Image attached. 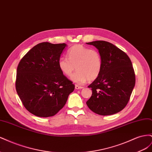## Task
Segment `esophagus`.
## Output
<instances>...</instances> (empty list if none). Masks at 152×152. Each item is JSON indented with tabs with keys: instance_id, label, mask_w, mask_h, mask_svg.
Masks as SVG:
<instances>
[{
	"instance_id": "1",
	"label": "esophagus",
	"mask_w": 152,
	"mask_h": 152,
	"mask_svg": "<svg viewBox=\"0 0 152 152\" xmlns=\"http://www.w3.org/2000/svg\"><path fill=\"white\" fill-rule=\"evenodd\" d=\"M75 87L76 89H81L83 88V87L79 86H78V85H75Z\"/></svg>"
}]
</instances>
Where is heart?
Listing matches in <instances>:
<instances>
[{"mask_svg": "<svg viewBox=\"0 0 152 152\" xmlns=\"http://www.w3.org/2000/svg\"><path fill=\"white\" fill-rule=\"evenodd\" d=\"M103 62L99 53L79 44L72 47L68 51V58L61 56L58 60L59 70L66 76L72 75L71 80L78 84H83L87 80L97 79L102 70Z\"/></svg>", "mask_w": 152, "mask_h": 152, "instance_id": "obj_1", "label": "heart"}]
</instances>
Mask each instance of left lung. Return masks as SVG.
<instances>
[{
	"mask_svg": "<svg viewBox=\"0 0 152 152\" xmlns=\"http://www.w3.org/2000/svg\"><path fill=\"white\" fill-rule=\"evenodd\" d=\"M97 48L103 66L100 75L90 84L91 97L87 107L100 115H110L126 107L135 86V74L130 58L115 45L103 40L86 43Z\"/></svg>",
	"mask_w": 152,
	"mask_h": 152,
	"instance_id": "1",
	"label": "left lung"
}]
</instances>
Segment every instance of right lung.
<instances>
[{
    "label": "right lung",
    "instance_id": "right-lung-1",
    "mask_svg": "<svg viewBox=\"0 0 152 152\" xmlns=\"http://www.w3.org/2000/svg\"><path fill=\"white\" fill-rule=\"evenodd\" d=\"M66 47L64 43H40L25 54L18 66L17 93L26 109L35 116H54L74 91V84L58 66Z\"/></svg>",
    "mask_w": 152,
    "mask_h": 152
}]
</instances>
